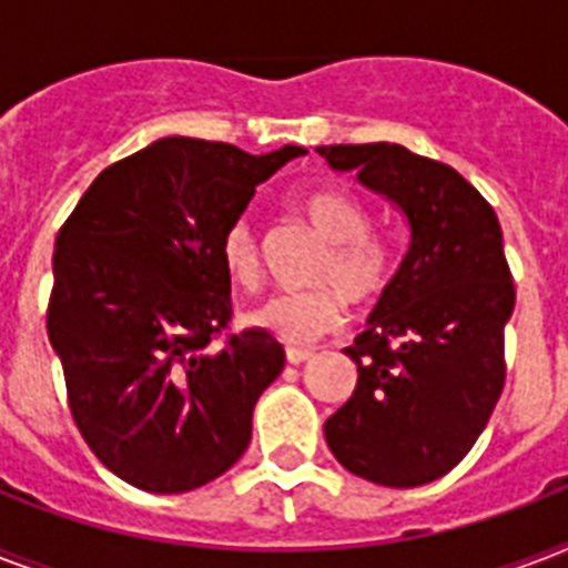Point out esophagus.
Returning <instances> with one entry per match:
<instances>
[{"label": "esophagus", "instance_id": "esophagus-1", "mask_svg": "<svg viewBox=\"0 0 568 568\" xmlns=\"http://www.w3.org/2000/svg\"><path fill=\"white\" fill-rule=\"evenodd\" d=\"M285 359L288 365H301L306 359H312V351H303V347H285Z\"/></svg>", "mask_w": 568, "mask_h": 568}]
</instances>
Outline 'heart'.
I'll list each match as a JSON object with an SVG mask.
<instances>
[{"mask_svg":"<svg viewBox=\"0 0 568 568\" xmlns=\"http://www.w3.org/2000/svg\"><path fill=\"white\" fill-rule=\"evenodd\" d=\"M297 212L321 241H327L310 274V283L318 288L276 294L250 312L247 318L253 327L265 329L283 345L306 347L329 336L345 321L342 293L354 306H365L386 288L388 256L377 241L365 235V209L345 191H310L301 196ZM221 262L232 283H239L241 288H256L262 276V250L247 221H235L223 230Z\"/></svg>","mask_w":568,"mask_h":568,"instance_id":"1","label":"heart"}]
</instances>
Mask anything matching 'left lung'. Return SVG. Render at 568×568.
<instances>
[{"instance_id":"obj_1","label":"left lung","mask_w":568,"mask_h":568,"mask_svg":"<svg viewBox=\"0 0 568 568\" xmlns=\"http://www.w3.org/2000/svg\"><path fill=\"white\" fill-rule=\"evenodd\" d=\"M409 226L400 267L345 347L356 388L324 424L333 457L372 484L409 489L448 475L504 388V327L516 306L493 205L454 168L400 144L318 146Z\"/></svg>"}]
</instances>
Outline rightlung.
Segmentation results:
<instances>
[{
	"label": "right lung",
	"instance_id": "obj_1",
	"mask_svg": "<svg viewBox=\"0 0 568 568\" xmlns=\"http://www.w3.org/2000/svg\"><path fill=\"white\" fill-rule=\"evenodd\" d=\"M297 155L162 138L105 168L58 232L47 333L70 413L102 466L144 493H189L247 450L285 351L265 329L212 345L232 318L221 235Z\"/></svg>",
	"mask_w": 568,
	"mask_h": 568
}]
</instances>
